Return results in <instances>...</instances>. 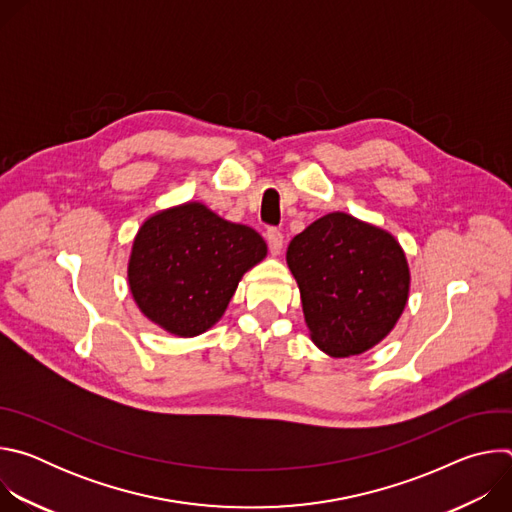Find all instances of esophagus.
Returning a JSON list of instances; mask_svg holds the SVG:
<instances>
[{"label": "esophagus", "mask_w": 512, "mask_h": 512, "mask_svg": "<svg viewBox=\"0 0 512 512\" xmlns=\"http://www.w3.org/2000/svg\"><path fill=\"white\" fill-rule=\"evenodd\" d=\"M265 237H267V245H269L271 255H279L281 249H283V235H281V231H277V229H267Z\"/></svg>", "instance_id": "esophagus-1"}]
</instances>
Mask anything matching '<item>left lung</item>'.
Listing matches in <instances>:
<instances>
[{
	"instance_id": "left-lung-1",
	"label": "left lung",
	"mask_w": 512,
	"mask_h": 512,
	"mask_svg": "<svg viewBox=\"0 0 512 512\" xmlns=\"http://www.w3.org/2000/svg\"><path fill=\"white\" fill-rule=\"evenodd\" d=\"M285 261L300 287L310 338L328 356L371 350L407 306L411 273L403 247L352 214L318 218L291 239Z\"/></svg>"
}]
</instances>
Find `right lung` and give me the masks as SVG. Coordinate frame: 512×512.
<instances>
[{
  "instance_id": "obj_1",
  "label": "right lung",
  "mask_w": 512,
  "mask_h": 512,
  "mask_svg": "<svg viewBox=\"0 0 512 512\" xmlns=\"http://www.w3.org/2000/svg\"><path fill=\"white\" fill-rule=\"evenodd\" d=\"M265 257L255 229L190 200L141 223L127 263L129 291L145 318L192 338L223 318L243 275Z\"/></svg>"
}]
</instances>
